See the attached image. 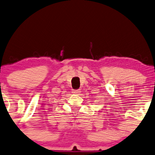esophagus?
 Wrapping results in <instances>:
<instances>
[{"instance_id": "1", "label": "esophagus", "mask_w": 155, "mask_h": 155, "mask_svg": "<svg viewBox=\"0 0 155 155\" xmlns=\"http://www.w3.org/2000/svg\"><path fill=\"white\" fill-rule=\"evenodd\" d=\"M81 90H73V91H72V93H73V94H75V95H78V94H80V93H81Z\"/></svg>"}]
</instances>
